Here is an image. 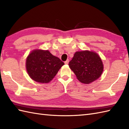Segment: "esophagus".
I'll return each instance as SVG.
<instances>
[{"label": "esophagus", "instance_id": "obj_1", "mask_svg": "<svg viewBox=\"0 0 129 129\" xmlns=\"http://www.w3.org/2000/svg\"><path fill=\"white\" fill-rule=\"evenodd\" d=\"M69 59H67V61H65V64H68V63H69Z\"/></svg>", "mask_w": 129, "mask_h": 129}]
</instances>
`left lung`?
I'll use <instances>...</instances> for the list:
<instances>
[{
    "mask_svg": "<svg viewBox=\"0 0 129 129\" xmlns=\"http://www.w3.org/2000/svg\"><path fill=\"white\" fill-rule=\"evenodd\" d=\"M69 65L78 80L86 84L99 78L104 69L103 62L98 54L87 50L76 52Z\"/></svg>",
    "mask_w": 129,
    "mask_h": 129,
    "instance_id": "1",
    "label": "left lung"
}]
</instances>
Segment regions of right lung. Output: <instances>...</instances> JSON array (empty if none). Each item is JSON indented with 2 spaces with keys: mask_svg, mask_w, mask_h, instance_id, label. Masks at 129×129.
I'll return each mask as SVG.
<instances>
[{
  "mask_svg": "<svg viewBox=\"0 0 129 129\" xmlns=\"http://www.w3.org/2000/svg\"><path fill=\"white\" fill-rule=\"evenodd\" d=\"M64 64L59 57L53 55L48 50H35L27 57L26 68L33 80L40 83H48Z\"/></svg>",
  "mask_w": 129,
  "mask_h": 129,
  "instance_id": "add662e5",
  "label": "right lung"
}]
</instances>
